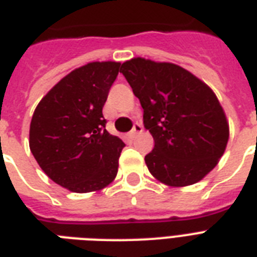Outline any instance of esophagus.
<instances>
[{"instance_id":"34e87169","label":"esophagus","mask_w":257,"mask_h":257,"mask_svg":"<svg viewBox=\"0 0 257 257\" xmlns=\"http://www.w3.org/2000/svg\"><path fill=\"white\" fill-rule=\"evenodd\" d=\"M142 132H143V126L136 122V124L133 125L132 131L129 132V137H131V139H135V137H136L139 133H142Z\"/></svg>"}]
</instances>
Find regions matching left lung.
Returning a JSON list of instances; mask_svg holds the SVG:
<instances>
[{
    "label": "left lung",
    "instance_id": "left-lung-1",
    "mask_svg": "<svg viewBox=\"0 0 257 257\" xmlns=\"http://www.w3.org/2000/svg\"><path fill=\"white\" fill-rule=\"evenodd\" d=\"M140 99L155 147L147 167L164 185H194L217 166L229 139L224 109L213 90L185 68L135 58L121 64Z\"/></svg>",
    "mask_w": 257,
    "mask_h": 257
}]
</instances>
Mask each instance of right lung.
<instances>
[{"mask_svg":"<svg viewBox=\"0 0 257 257\" xmlns=\"http://www.w3.org/2000/svg\"><path fill=\"white\" fill-rule=\"evenodd\" d=\"M118 70L117 62H93L76 68L35 109L31 152L48 178L70 191H97L117 175L125 144L106 131L102 107Z\"/></svg>","mask_w":257,"mask_h":257,"instance_id":"add662e5","label":"right lung"}]
</instances>
